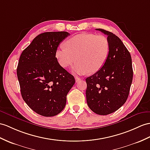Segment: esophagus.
I'll return each instance as SVG.
<instances>
[{"label":"esophagus","instance_id":"34e87169","mask_svg":"<svg viewBox=\"0 0 150 150\" xmlns=\"http://www.w3.org/2000/svg\"><path fill=\"white\" fill-rule=\"evenodd\" d=\"M75 80H76V82L77 83V82L79 81L80 80H81V79H80V78H78V77H75Z\"/></svg>","mask_w":150,"mask_h":150}]
</instances>
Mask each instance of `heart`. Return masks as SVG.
Segmentation results:
<instances>
[{
  "instance_id": "b5f03b06",
  "label": "heart",
  "mask_w": 150,
  "mask_h": 150,
  "mask_svg": "<svg viewBox=\"0 0 150 150\" xmlns=\"http://www.w3.org/2000/svg\"><path fill=\"white\" fill-rule=\"evenodd\" d=\"M66 47L60 46L55 57L61 67L67 68L77 61L72 72L82 75L99 71L106 62L109 52V42L103 35L81 33L73 36L65 42Z\"/></svg>"
}]
</instances>
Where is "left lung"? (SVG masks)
Here are the masks:
<instances>
[{"label": "left lung", "instance_id": "left-lung-1", "mask_svg": "<svg viewBox=\"0 0 150 150\" xmlns=\"http://www.w3.org/2000/svg\"><path fill=\"white\" fill-rule=\"evenodd\" d=\"M108 35L109 52L99 71L86 79L87 104L95 113L107 115L125 103L133 78L132 58L118 36L104 29L96 28Z\"/></svg>", "mask_w": 150, "mask_h": 150}]
</instances>
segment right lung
Instances as JSON below:
<instances>
[{
	"instance_id": "add662e5",
	"label": "right lung",
	"mask_w": 150,
	"mask_h": 150,
	"mask_svg": "<svg viewBox=\"0 0 150 150\" xmlns=\"http://www.w3.org/2000/svg\"><path fill=\"white\" fill-rule=\"evenodd\" d=\"M67 32H47L35 37L21 53L17 76L23 99L33 111L53 116L63 110L67 95L75 83L72 74L61 67L55 57Z\"/></svg>"
}]
</instances>
